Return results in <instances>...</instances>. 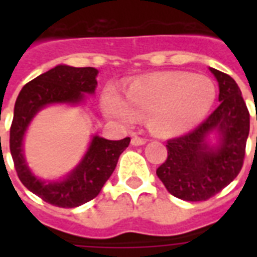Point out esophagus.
Returning <instances> with one entry per match:
<instances>
[{
	"label": "esophagus",
	"instance_id": "34e87169",
	"mask_svg": "<svg viewBox=\"0 0 257 257\" xmlns=\"http://www.w3.org/2000/svg\"><path fill=\"white\" fill-rule=\"evenodd\" d=\"M132 145H144L145 143H147V139H144V137H139V136H133L132 137Z\"/></svg>",
	"mask_w": 257,
	"mask_h": 257
}]
</instances>
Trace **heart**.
Here are the masks:
<instances>
[{
  "mask_svg": "<svg viewBox=\"0 0 257 257\" xmlns=\"http://www.w3.org/2000/svg\"><path fill=\"white\" fill-rule=\"evenodd\" d=\"M124 96L125 101L114 89L105 90L102 102L109 116L126 124L147 117L153 132L172 136L191 131L207 117L217 89L207 76L169 72L135 80Z\"/></svg>",
  "mask_w": 257,
  "mask_h": 257,
  "instance_id": "1",
  "label": "heart"
}]
</instances>
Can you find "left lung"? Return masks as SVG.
I'll return each mask as SVG.
<instances>
[{
	"label": "left lung",
	"mask_w": 257,
	"mask_h": 257,
	"mask_svg": "<svg viewBox=\"0 0 257 257\" xmlns=\"http://www.w3.org/2000/svg\"><path fill=\"white\" fill-rule=\"evenodd\" d=\"M219 82L220 105L187 135L167 141L168 157L156 171L171 195L185 201H204L236 179L245 156L249 112L231 76L209 68ZM257 120V118H256ZM219 133V144L206 139Z\"/></svg>",
	"instance_id": "1"
}]
</instances>
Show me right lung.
I'll list each match as a JSON object with an SVG mask.
<instances>
[{
    "instance_id": "1",
    "label": "right lung",
    "mask_w": 257,
    "mask_h": 257,
    "mask_svg": "<svg viewBox=\"0 0 257 257\" xmlns=\"http://www.w3.org/2000/svg\"><path fill=\"white\" fill-rule=\"evenodd\" d=\"M94 68L57 65L28 82L18 94L10 126V153L18 179L44 201L61 208H74L96 197L116 168L118 157L131 143L93 136L81 163L62 181H44L30 172L22 149V141L30 121L38 110L50 104H80L85 94L97 86Z\"/></svg>"
}]
</instances>
